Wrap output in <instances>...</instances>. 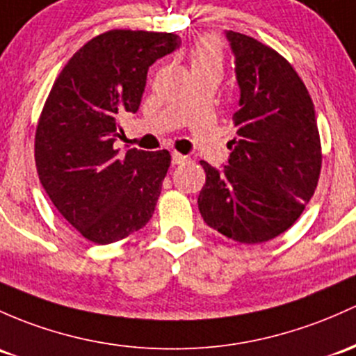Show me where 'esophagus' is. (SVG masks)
I'll return each instance as SVG.
<instances>
[{
    "label": "esophagus",
    "mask_w": 356,
    "mask_h": 356,
    "mask_svg": "<svg viewBox=\"0 0 356 356\" xmlns=\"http://www.w3.org/2000/svg\"><path fill=\"white\" fill-rule=\"evenodd\" d=\"M186 159H188V158H186V156L179 154V152H177V151H175L173 154H171V163H173V164H183V163L186 161Z\"/></svg>",
    "instance_id": "1"
}]
</instances>
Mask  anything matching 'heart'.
I'll use <instances>...</instances> for the list:
<instances>
[{
	"label": "heart",
	"mask_w": 356,
	"mask_h": 356,
	"mask_svg": "<svg viewBox=\"0 0 356 356\" xmlns=\"http://www.w3.org/2000/svg\"><path fill=\"white\" fill-rule=\"evenodd\" d=\"M220 60H222V52H220L219 42L212 37L202 39L195 45L192 52V67L220 66Z\"/></svg>",
	"instance_id": "1"
}]
</instances>
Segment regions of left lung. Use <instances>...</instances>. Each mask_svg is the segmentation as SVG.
Masks as SVG:
<instances>
[{"label":"left lung","instance_id":"obj_1","mask_svg":"<svg viewBox=\"0 0 356 356\" xmlns=\"http://www.w3.org/2000/svg\"><path fill=\"white\" fill-rule=\"evenodd\" d=\"M234 54L239 110L227 166L200 161L205 224L244 244L285 232L314 195L321 140L314 103L293 67L261 42L225 30Z\"/></svg>","mask_w":356,"mask_h":356}]
</instances>
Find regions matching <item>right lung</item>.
<instances>
[{"label":"right lung","mask_w":356,"mask_h":356,"mask_svg":"<svg viewBox=\"0 0 356 356\" xmlns=\"http://www.w3.org/2000/svg\"><path fill=\"white\" fill-rule=\"evenodd\" d=\"M181 45L177 33L110 30L83 45L56 79L37 125L35 164L60 216L95 244L149 222L171 156L113 147L118 117L136 113L149 66Z\"/></svg>","instance_id":"right-lung-1"}]
</instances>
